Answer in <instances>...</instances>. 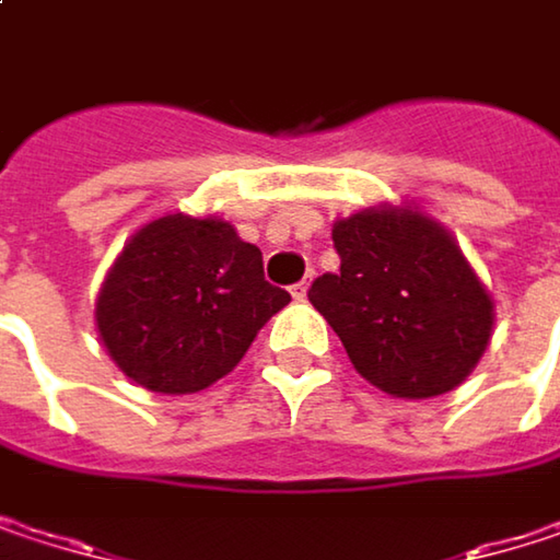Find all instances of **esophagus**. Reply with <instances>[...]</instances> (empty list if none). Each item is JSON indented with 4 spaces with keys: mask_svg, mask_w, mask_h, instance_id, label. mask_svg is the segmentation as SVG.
Here are the masks:
<instances>
[{
    "mask_svg": "<svg viewBox=\"0 0 560 560\" xmlns=\"http://www.w3.org/2000/svg\"><path fill=\"white\" fill-rule=\"evenodd\" d=\"M304 294H307V281L291 284V298H294V301H304Z\"/></svg>",
    "mask_w": 560,
    "mask_h": 560,
    "instance_id": "obj_1",
    "label": "esophagus"
}]
</instances>
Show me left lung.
I'll return each instance as SVG.
<instances>
[{
  "label": "left lung",
  "instance_id": "obj_1",
  "mask_svg": "<svg viewBox=\"0 0 560 560\" xmlns=\"http://www.w3.org/2000/svg\"><path fill=\"white\" fill-rule=\"evenodd\" d=\"M340 272L307 298L360 376L398 398L457 389L483 357L493 301L460 246L411 210H363L334 223Z\"/></svg>",
  "mask_w": 560,
  "mask_h": 560
}]
</instances>
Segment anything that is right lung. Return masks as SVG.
I'll return each instance as SVG.
<instances>
[{
	"instance_id": "add662e5",
	"label": "right lung",
	"mask_w": 560,
	"mask_h": 560,
	"mask_svg": "<svg viewBox=\"0 0 560 560\" xmlns=\"http://www.w3.org/2000/svg\"><path fill=\"white\" fill-rule=\"evenodd\" d=\"M288 301L230 223L171 213L126 243L100 291L96 327L129 380L184 395L223 380Z\"/></svg>"
}]
</instances>
